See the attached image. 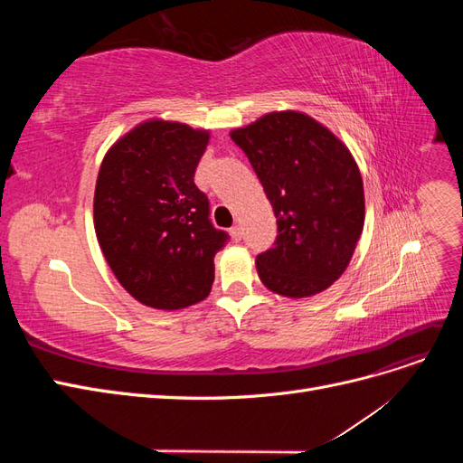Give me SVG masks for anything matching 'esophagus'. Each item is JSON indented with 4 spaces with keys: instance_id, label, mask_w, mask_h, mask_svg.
<instances>
[{
    "instance_id": "34e87169",
    "label": "esophagus",
    "mask_w": 463,
    "mask_h": 463,
    "mask_svg": "<svg viewBox=\"0 0 463 463\" xmlns=\"http://www.w3.org/2000/svg\"><path fill=\"white\" fill-rule=\"evenodd\" d=\"M230 233H232V237L235 241H241V237H243V230L240 228V226H233L232 230H230Z\"/></svg>"
}]
</instances>
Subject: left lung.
Returning a JSON list of instances; mask_svg holds the SVG:
<instances>
[{"mask_svg": "<svg viewBox=\"0 0 463 463\" xmlns=\"http://www.w3.org/2000/svg\"><path fill=\"white\" fill-rule=\"evenodd\" d=\"M230 137L247 154L278 223L274 247L255 262L260 282L291 299L328 289L345 272L365 223L352 152L298 109L270 111Z\"/></svg>", "mask_w": 463, "mask_h": 463, "instance_id": "obj_1", "label": "left lung"}]
</instances>
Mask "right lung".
I'll use <instances>...</instances> for the list:
<instances>
[{
    "label": "right lung",
    "instance_id": "right-lung-1",
    "mask_svg": "<svg viewBox=\"0 0 463 463\" xmlns=\"http://www.w3.org/2000/svg\"><path fill=\"white\" fill-rule=\"evenodd\" d=\"M210 131L146 119L109 146L94 189V230L118 282L152 309L208 298L214 255L228 240L208 220L194 170Z\"/></svg>",
    "mask_w": 463,
    "mask_h": 463
}]
</instances>
